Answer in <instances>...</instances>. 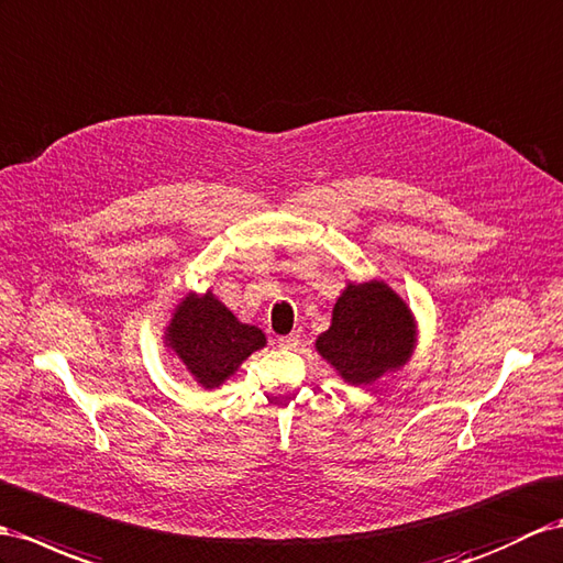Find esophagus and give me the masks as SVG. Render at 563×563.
<instances>
[{"label": "esophagus", "mask_w": 563, "mask_h": 563, "mask_svg": "<svg viewBox=\"0 0 563 563\" xmlns=\"http://www.w3.org/2000/svg\"><path fill=\"white\" fill-rule=\"evenodd\" d=\"M278 344L283 350H292V347H297L299 344V333L295 330V333H290V335H283V338H278Z\"/></svg>", "instance_id": "1"}]
</instances>
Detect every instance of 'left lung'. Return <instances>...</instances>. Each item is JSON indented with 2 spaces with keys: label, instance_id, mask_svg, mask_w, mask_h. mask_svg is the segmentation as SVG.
<instances>
[{
  "label": "left lung",
  "instance_id": "1",
  "mask_svg": "<svg viewBox=\"0 0 563 563\" xmlns=\"http://www.w3.org/2000/svg\"><path fill=\"white\" fill-rule=\"evenodd\" d=\"M416 350V319L409 305L385 280L347 283L333 307L316 352L354 387L373 385L399 371Z\"/></svg>",
  "mask_w": 563,
  "mask_h": 563
}]
</instances>
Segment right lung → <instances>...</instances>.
<instances>
[{
  "label": "right lung",
  "instance_id": "obj_1",
  "mask_svg": "<svg viewBox=\"0 0 563 563\" xmlns=\"http://www.w3.org/2000/svg\"><path fill=\"white\" fill-rule=\"evenodd\" d=\"M164 344L205 390H213L235 376L244 358L266 347V335L262 328L238 321V316L207 290L180 299L170 313Z\"/></svg>",
  "mask_w": 563,
  "mask_h": 563
}]
</instances>
